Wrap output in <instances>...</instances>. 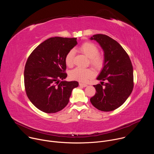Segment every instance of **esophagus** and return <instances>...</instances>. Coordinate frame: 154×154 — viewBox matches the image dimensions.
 <instances>
[{"label":"esophagus","instance_id":"1","mask_svg":"<svg viewBox=\"0 0 154 154\" xmlns=\"http://www.w3.org/2000/svg\"><path fill=\"white\" fill-rule=\"evenodd\" d=\"M79 85H80V86H82V87H86V86H88L86 84L82 83H79Z\"/></svg>","mask_w":154,"mask_h":154}]
</instances>
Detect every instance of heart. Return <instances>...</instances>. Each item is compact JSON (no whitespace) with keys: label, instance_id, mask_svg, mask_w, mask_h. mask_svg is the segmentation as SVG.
Masks as SVG:
<instances>
[{"label":"heart","instance_id":"heart-1","mask_svg":"<svg viewBox=\"0 0 154 154\" xmlns=\"http://www.w3.org/2000/svg\"><path fill=\"white\" fill-rule=\"evenodd\" d=\"M79 50L90 58V64L96 69L101 68L104 63L103 57L99 54V49L95 44L91 42L83 43L79 48ZM75 51L71 49L68 52L64 58L65 63L68 66H72L74 63ZM94 76V72L90 68L77 67L71 71L69 77L72 80L85 82Z\"/></svg>","mask_w":154,"mask_h":154}]
</instances>
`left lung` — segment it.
<instances>
[{
  "mask_svg": "<svg viewBox=\"0 0 154 154\" xmlns=\"http://www.w3.org/2000/svg\"><path fill=\"white\" fill-rule=\"evenodd\" d=\"M90 39L96 40L103 50L104 66L97 79L106 82L94 85L96 92L90 101L100 111H113L121 106L132 92V64L125 51L113 38L97 34Z\"/></svg>",
  "mask_w": 154,
  "mask_h": 154,
  "instance_id": "8db88e82",
  "label": "left lung"
}]
</instances>
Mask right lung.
Segmentation results:
<instances>
[{"label": "right lung", "instance_id": "1", "mask_svg": "<svg viewBox=\"0 0 154 154\" xmlns=\"http://www.w3.org/2000/svg\"><path fill=\"white\" fill-rule=\"evenodd\" d=\"M77 44V38H50L38 45L29 55L25 66L24 86L30 102L39 110L58 112L66 106L77 81L66 78L64 58Z\"/></svg>", "mask_w": 154, "mask_h": 154}]
</instances>
